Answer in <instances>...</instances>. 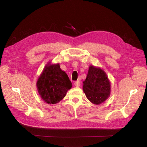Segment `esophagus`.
Wrapping results in <instances>:
<instances>
[{
	"label": "esophagus",
	"instance_id": "1",
	"mask_svg": "<svg viewBox=\"0 0 147 147\" xmlns=\"http://www.w3.org/2000/svg\"><path fill=\"white\" fill-rule=\"evenodd\" d=\"M74 86L76 87H79L80 86V81H76V82H74Z\"/></svg>",
	"mask_w": 147,
	"mask_h": 147
}]
</instances>
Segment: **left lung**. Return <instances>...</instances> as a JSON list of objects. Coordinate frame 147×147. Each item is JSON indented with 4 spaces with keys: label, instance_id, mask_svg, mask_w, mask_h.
Here are the masks:
<instances>
[{
    "label": "left lung",
    "instance_id": "obj_1",
    "mask_svg": "<svg viewBox=\"0 0 147 147\" xmlns=\"http://www.w3.org/2000/svg\"><path fill=\"white\" fill-rule=\"evenodd\" d=\"M83 90L87 98L93 104L104 102L111 92V84L104 71L90 65L86 79L83 82Z\"/></svg>",
    "mask_w": 147,
    "mask_h": 147
}]
</instances>
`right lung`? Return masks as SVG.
I'll list each match as a JSON object with an SVG mask.
<instances>
[{
	"instance_id": "1",
	"label": "right lung",
	"mask_w": 147,
	"mask_h": 147,
	"mask_svg": "<svg viewBox=\"0 0 147 147\" xmlns=\"http://www.w3.org/2000/svg\"><path fill=\"white\" fill-rule=\"evenodd\" d=\"M38 93L48 104L59 102L71 89V82L59 63L47 64L36 83Z\"/></svg>"
}]
</instances>
